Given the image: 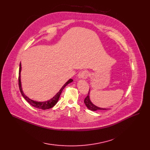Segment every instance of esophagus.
<instances>
[{
  "instance_id": "1",
  "label": "esophagus",
  "mask_w": 150,
  "mask_h": 150,
  "mask_svg": "<svg viewBox=\"0 0 150 150\" xmlns=\"http://www.w3.org/2000/svg\"><path fill=\"white\" fill-rule=\"evenodd\" d=\"M88 75H89L88 72L87 71H86V70H84V71H81L78 74V77L79 79H87L88 78Z\"/></svg>"
}]
</instances>
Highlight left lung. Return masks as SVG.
<instances>
[{
    "instance_id": "obj_1",
    "label": "left lung",
    "mask_w": 150,
    "mask_h": 150,
    "mask_svg": "<svg viewBox=\"0 0 150 150\" xmlns=\"http://www.w3.org/2000/svg\"><path fill=\"white\" fill-rule=\"evenodd\" d=\"M90 90H89V93H88V96H87V97L84 99V103H85V105L87 107V108L89 110H90L91 111H97V110H108V109H109L101 108H99V107H97L96 105H94L91 101V100H90Z\"/></svg>"
}]
</instances>
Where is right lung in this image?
I'll return each instance as SVG.
<instances>
[{
    "mask_svg": "<svg viewBox=\"0 0 150 150\" xmlns=\"http://www.w3.org/2000/svg\"><path fill=\"white\" fill-rule=\"evenodd\" d=\"M21 63H20L19 64V90L21 91V94L23 96V97L26 100V101L31 105L37 109H42V110H46V109H49L50 108H52L53 106H54L56 103H57L59 98L60 97V96L64 89L67 85H68L69 83L72 82L73 81L72 79H69L65 84H64L61 89L59 91V92L52 98H50L49 100H47L46 101H36L30 99L29 97H28L24 93L22 88V86H21Z\"/></svg>",
    "mask_w": 150,
    "mask_h": 150,
    "instance_id": "1",
    "label": "right lung"
}]
</instances>
